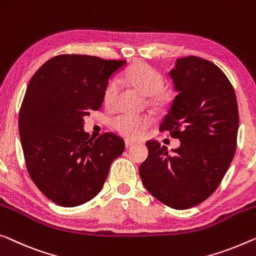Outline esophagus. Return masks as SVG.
I'll use <instances>...</instances> for the list:
<instances>
[{
  "mask_svg": "<svg viewBox=\"0 0 256 256\" xmlns=\"http://www.w3.org/2000/svg\"><path fill=\"white\" fill-rule=\"evenodd\" d=\"M126 148H132V146H135V142L134 140H126Z\"/></svg>",
  "mask_w": 256,
  "mask_h": 256,
  "instance_id": "1",
  "label": "esophagus"
}]
</instances>
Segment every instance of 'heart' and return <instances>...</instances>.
Returning <instances> with one entry per match:
<instances>
[{"label":"heart","mask_w":256,"mask_h":256,"mask_svg":"<svg viewBox=\"0 0 256 256\" xmlns=\"http://www.w3.org/2000/svg\"><path fill=\"white\" fill-rule=\"evenodd\" d=\"M126 82H128L137 88L140 94L148 97H152L156 102L164 100L162 90L164 88V77L160 72L146 64H137L124 74ZM119 82L116 78H112L106 84L102 92V100L106 106L112 107L116 104ZM151 121L148 114L137 113H121L113 119V127L127 138H138L144 134L149 127Z\"/></svg>","instance_id":"1"}]
</instances>
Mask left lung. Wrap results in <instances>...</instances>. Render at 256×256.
<instances>
[{"instance_id": "left-lung-1", "label": "left lung", "mask_w": 256, "mask_h": 256, "mask_svg": "<svg viewBox=\"0 0 256 256\" xmlns=\"http://www.w3.org/2000/svg\"><path fill=\"white\" fill-rule=\"evenodd\" d=\"M178 94L160 124L180 140L168 154L156 140L140 166L146 190L173 209H188L216 190L236 152L239 127L234 90L225 74L198 56L176 58L168 72Z\"/></svg>"}]
</instances>
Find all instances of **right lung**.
<instances>
[{
	"label": "right lung",
	"mask_w": 256,
	"mask_h": 256,
	"mask_svg": "<svg viewBox=\"0 0 256 256\" xmlns=\"http://www.w3.org/2000/svg\"><path fill=\"white\" fill-rule=\"evenodd\" d=\"M127 61L64 54L38 69L20 112V137L30 176L58 206L86 203L102 190L124 140L114 134L91 140L84 118L102 105L110 77Z\"/></svg>",
	"instance_id": "1"
}]
</instances>
